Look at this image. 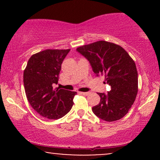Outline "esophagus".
<instances>
[{"mask_svg":"<svg viewBox=\"0 0 160 160\" xmlns=\"http://www.w3.org/2000/svg\"><path fill=\"white\" fill-rule=\"evenodd\" d=\"M80 94H81L82 95H88L89 94V92H80Z\"/></svg>","mask_w":160,"mask_h":160,"instance_id":"obj_1","label":"esophagus"}]
</instances>
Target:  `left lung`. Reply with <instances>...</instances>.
<instances>
[{"instance_id": "8db88e82", "label": "left lung", "mask_w": 160, "mask_h": 160, "mask_svg": "<svg viewBox=\"0 0 160 160\" xmlns=\"http://www.w3.org/2000/svg\"><path fill=\"white\" fill-rule=\"evenodd\" d=\"M89 62L97 76L103 75L111 86L108 93H98L101 100L92 111L102 120L113 122L128 112L138 93V71L135 62L120 46L99 40L77 48Z\"/></svg>"}]
</instances>
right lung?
<instances>
[{
  "mask_svg": "<svg viewBox=\"0 0 160 160\" xmlns=\"http://www.w3.org/2000/svg\"><path fill=\"white\" fill-rule=\"evenodd\" d=\"M70 49H46L32 55L24 71L28 101L37 113L57 120L71 111L76 92L56 88L62 64Z\"/></svg>",
  "mask_w": 160,
  "mask_h": 160,
  "instance_id": "add662e5",
  "label": "right lung"
}]
</instances>
